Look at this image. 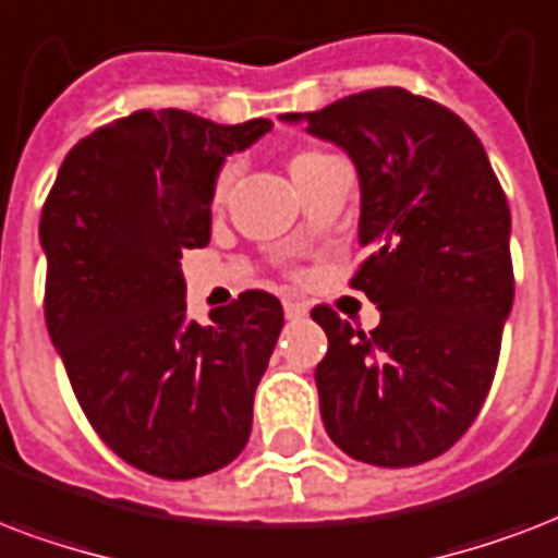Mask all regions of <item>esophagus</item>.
<instances>
[{"mask_svg":"<svg viewBox=\"0 0 558 558\" xmlns=\"http://www.w3.org/2000/svg\"><path fill=\"white\" fill-rule=\"evenodd\" d=\"M308 314V305L300 300H284V317L288 319H300Z\"/></svg>","mask_w":558,"mask_h":558,"instance_id":"obj_1","label":"esophagus"}]
</instances>
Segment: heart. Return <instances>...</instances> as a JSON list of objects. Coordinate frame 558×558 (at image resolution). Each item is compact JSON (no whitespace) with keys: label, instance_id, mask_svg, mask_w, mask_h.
<instances>
[{"label":"heart","instance_id":"obj_1","mask_svg":"<svg viewBox=\"0 0 558 558\" xmlns=\"http://www.w3.org/2000/svg\"><path fill=\"white\" fill-rule=\"evenodd\" d=\"M328 154H323V150H314V148H302V150H293L291 157H288V171H291L293 180H300V177H305L311 171V168H317L323 159H326ZM232 180H235V166H223L218 171V177H215V192H211V197H215V203H220L223 197H227V192H230Z\"/></svg>","mask_w":558,"mask_h":558}]
</instances>
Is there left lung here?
Listing matches in <instances>:
<instances>
[{"instance_id":"8db88e82","label":"left lung","mask_w":558,"mask_h":558,"mask_svg":"<svg viewBox=\"0 0 558 558\" xmlns=\"http://www.w3.org/2000/svg\"><path fill=\"white\" fill-rule=\"evenodd\" d=\"M282 119L355 162L369 256L349 284L381 311L373 331L311 311L328 338L314 373L323 425L361 463H427L469 430L495 378L515 293L507 194L472 128L401 86Z\"/></svg>"}]
</instances>
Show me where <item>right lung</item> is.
<instances>
[{
  "label": "right lung",
  "mask_w": 558,
  "mask_h": 558,
  "mask_svg": "<svg viewBox=\"0 0 558 558\" xmlns=\"http://www.w3.org/2000/svg\"><path fill=\"white\" fill-rule=\"evenodd\" d=\"M270 128L136 110L69 150L43 206L51 343L95 434L154 477L218 472L250 439L282 302L244 291L201 326L180 258L209 244L223 159Z\"/></svg>",
  "instance_id": "1"
}]
</instances>
